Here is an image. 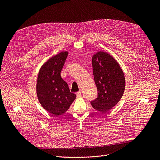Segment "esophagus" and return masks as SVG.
Instances as JSON below:
<instances>
[{
	"label": "esophagus",
	"instance_id": "1",
	"mask_svg": "<svg viewBox=\"0 0 160 160\" xmlns=\"http://www.w3.org/2000/svg\"><path fill=\"white\" fill-rule=\"evenodd\" d=\"M77 98H80L82 96V92L81 91H78V92H77Z\"/></svg>",
	"mask_w": 160,
	"mask_h": 160
}]
</instances>
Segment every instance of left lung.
<instances>
[{"label":"left lung","instance_id":"1","mask_svg":"<svg viewBox=\"0 0 160 160\" xmlns=\"http://www.w3.org/2000/svg\"><path fill=\"white\" fill-rule=\"evenodd\" d=\"M93 75L98 98L90 102L103 113L111 109L121 99L125 88V78L119 63L106 52L98 51L92 58Z\"/></svg>","mask_w":160,"mask_h":160}]
</instances>
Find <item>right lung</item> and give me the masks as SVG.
<instances>
[{
    "mask_svg": "<svg viewBox=\"0 0 160 160\" xmlns=\"http://www.w3.org/2000/svg\"><path fill=\"white\" fill-rule=\"evenodd\" d=\"M68 54V51H63L50 58L41 66L38 74L36 91L38 101L55 116L66 112L77 97L61 77Z\"/></svg>",
    "mask_w": 160,
    "mask_h": 160,
    "instance_id": "right-lung-1",
    "label": "right lung"
}]
</instances>
